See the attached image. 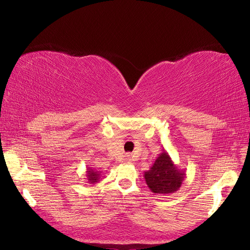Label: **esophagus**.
<instances>
[{
	"instance_id": "34e87169",
	"label": "esophagus",
	"mask_w": 250,
	"mask_h": 250,
	"mask_svg": "<svg viewBox=\"0 0 250 250\" xmlns=\"http://www.w3.org/2000/svg\"><path fill=\"white\" fill-rule=\"evenodd\" d=\"M125 162H131V159L129 157H125Z\"/></svg>"
}]
</instances>
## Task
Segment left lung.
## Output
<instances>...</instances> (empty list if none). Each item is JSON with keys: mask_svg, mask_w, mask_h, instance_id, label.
<instances>
[{"mask_svg": "<svg viewBox=\"0 0 250 250\" xmlns=\"http://www.w3.org/2000/svg\"><path fill=\"white\" fill-rule=\"evenodd\" d=\"M186 177L184 169L173 162L167 150L159 153L155 163L144 172L145 182L151 192L168 195L176 192Z\"/></svg>", "mask_w": 250, "mask_h": 250, "instance_id": "8db88e82", "label": "left lung"}]
</instances>
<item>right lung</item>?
Returning a JSON list of instances; mask_svg holds the SVG:
<instances>
[{"mask_svg": "<svg viewBox=\"0 0 250 250\" xmlns=\"http://www.w3.org/2000/svg\"><path fill=\"white\" fill-rule=\"evenodd\" d=\"M86 176H87L88 183L93 185V184L99 182L101 174L99 171H97V169H93L92 167H88L86 171Z\"/></svg>", "mask_w": 250, "mask_h": 250, "instance_id": "obj_1", "label": "right lung"}]
</instances>
